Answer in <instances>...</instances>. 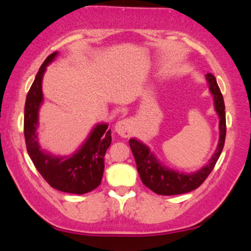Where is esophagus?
<instances>
[{"label":"esophagus","mask_w":251,"mask_h":251,"mask_svg":"<svg viewBox=\"0 0 251 251\" xmlns=\"http://www.w3.org/2000/svg\"><path fill=\"white\" fill-rule=\"evenodd\" d=\"M116 132L123 138H128L133 134V122L131 119L119 120L115 126Z\"/></svg>","instance_id":"obj_1"}]
</instances>
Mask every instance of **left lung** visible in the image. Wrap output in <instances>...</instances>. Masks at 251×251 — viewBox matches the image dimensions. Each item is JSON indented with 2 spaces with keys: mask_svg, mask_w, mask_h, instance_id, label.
I'll return each mask as SVG.
<instances>
[{
  "mask_svg": "<svg viewBox=\"0 0 251 251\" xmlns=\"http://www.w3.org/2000/svg\"><path fill=\"white\" fill-rule=\"evenodd\" d=\"M205 76L209 83L210 93L213 98L215 110L219 117V141L216 151L213 152L208 164L193 173L176 171L162 164L145 143L138 139H129V147L135 158L136 169H138L141 181L143 185L158 195H178V194L189 193L198 188L211 173L223 151L226 136L225 104H224L222 92L217 85L215 75L208 73Z\"/></svg>",
  "mask_w": 251,
  "mask_h": 251,
  "instance_id": "1",
  "label": "left lung"
}]
</instances>
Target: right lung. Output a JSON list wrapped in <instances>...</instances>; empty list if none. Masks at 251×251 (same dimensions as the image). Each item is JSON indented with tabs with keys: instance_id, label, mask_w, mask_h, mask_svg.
<instances>
[{
	"instance_id": "obj_1",
	"label": "right lung",
	"mask_w": 251,
	"mask_h": 251,
	"mask_svg": "<svg viewBox=\"0 0 251 251\" xmlns=\"http://www.w3.org/2000/svg\"><path fill=\"white\" fill-rule=\"evenodd\" d=\"M57 55L55 51L46 58L27 93L24 113L26 149L36 170L52 188L81 195L92 192L101 183L104 155L111 143V131L108 124H98L80 148L70 156H55L41 149L36 129L39 110L43 102L42 78L47 66Z\"/></svg>"
}]
</instances>
